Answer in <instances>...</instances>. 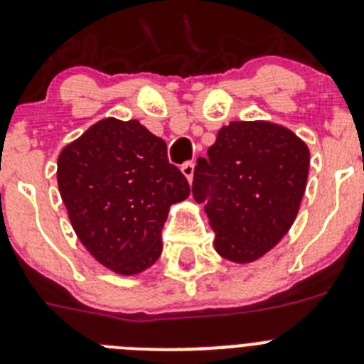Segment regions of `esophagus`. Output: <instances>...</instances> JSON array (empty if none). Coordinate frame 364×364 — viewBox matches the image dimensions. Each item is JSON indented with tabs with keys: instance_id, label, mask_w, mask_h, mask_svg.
Returning <instances> with one entry per match:
<instances>
[{
	"instance_id": "esophagus-1",
	"label": "esophagus",
	"mask_w": 364,
	"mask_h": 364,
	"mask_svg": "<svg viewBox=\"0 0 364 364\" xmlns=\"http://www.w3.org/2000/svg\"><path fill=\"white\" fill-rule=\"evenodd\" d=\"M182 173H184L186 178H188L189 182H193V175H195V162H186V164H182Z\"/></svg>"
}]
</instances>
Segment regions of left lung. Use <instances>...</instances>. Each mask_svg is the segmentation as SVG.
<instances>
[{
  "instance_id": "obj_1",
  "label": "left lung",
  "mask_w": 364,
  "mask_h": 364,
  "mask_svg": "<svg viewBox=\"0 0 364 364\" xmlns=\"http://www.w3.org/2000/svg\"><path fill=\"white\" fill-rule=\"evenodd\" d=\"M311 153L291 129L272 122L223 126L208 159H198L193 198L205 204L215 249L247 263L291 229L306 188Z\"/></svg>"
}]
</instances>
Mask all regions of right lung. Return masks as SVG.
I'll return each mask as SVG.
<instances>
[{"instance_id": "add662e5", "label": "right lung", "mask_w": 364, "mask_h": 364, "mask_svg": "<svg viewBox=\"0 0 364 364\" xmlns=\"http://www.w3.org/2000/svg\"><path fill=\"white\" fill-rule=\"evenodd\" d=\"M58 184L82 245L119 274L159 259L169 205L189 196L166 142L139 121L117 119L99 121L63 149Z\"/></svg>"}]
</instances>
